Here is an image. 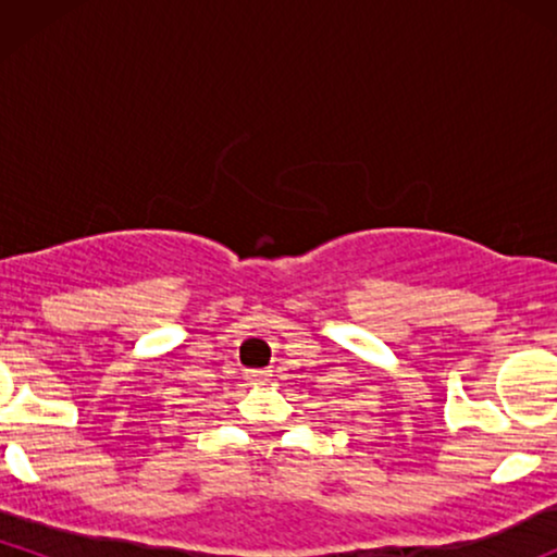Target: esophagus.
<instances>
[{"label":"esophagus","instance_id":"esophagus-1","mask_svg":"<svg viewBox=\"0 0 557 557\" xmlns=\"http://www.w3.org/2000/svg\"><path fill=\"white\" fill-rule=\"evenodd\" d=\"M246 376L253 382V385H267V382L272 380V372L270 369H251V372H246Z\"/></svg>","mask_w":557,"mask_h":557}]
</instances>
